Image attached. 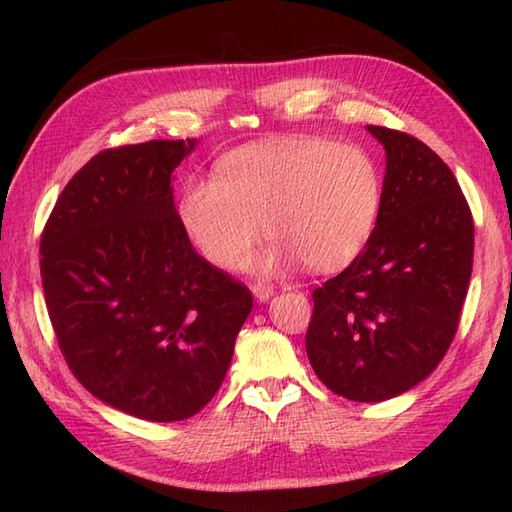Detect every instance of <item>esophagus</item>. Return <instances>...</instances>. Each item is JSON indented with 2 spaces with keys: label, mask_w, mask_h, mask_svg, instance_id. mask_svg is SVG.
<instances>
[{
  "label": "esophagus",
  "mask_w": 512,
  "mask_h": 512,
  "mask_svg": "<svg viewBox=\"0 0 512 512\" xmlns=\"http://www.w3.org/2000/svg\"><path fill=\"white\" fill-rule=\"evenodd\" d=\"M250 290H253V295L259 303H264V301L273 297V288H270L268 284H253V288H250Z\"/></svg>",
  "instance_id": "34e87169"
}]
</instances>
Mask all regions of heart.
Masks as SVG:
<instances>
[{
    "instance_id": "heart-1",
    "label": "heart",
    "mask_w": 512,
    "mask_h": 512,
    "mask_svg": "<svg viewBox=\"0 0 512 512\" xmlns=\"http://www.w3.org/2000/svg\"><path fill=\"white\" fill-rule=\"evenodd\" d=\"M378 211L367 151L306 136L231 151L217 178L191 180L180 200L184 231L217 268H242L268 228L277 239L253 262L262 275L303 262L317 273L343 268L372 237Z\"/></svg>"
}]
</instances>
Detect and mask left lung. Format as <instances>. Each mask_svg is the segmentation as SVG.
<instances>
[{"instance_id": "left-lung-1", "label": "left lung", "mask_w": 512, "mask_h": 512, "mask_svg": "<svg viewBox=\"0 0 512 512\" xmlns=\"http://www.w3.org/2000/svg\"><path fill=\"white\" fill-rule=\"evenodd\" d=\"M365 129L385 149L378 220L363 253L312 292L306 352L334 394L380 402L422 383L447 354L473 270V217L436 151Z\"/></svg>"}]
</instances>
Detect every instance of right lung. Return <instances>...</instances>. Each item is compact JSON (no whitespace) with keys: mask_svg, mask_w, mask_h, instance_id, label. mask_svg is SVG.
<instances>
[{"mask_svg":"<svg viewBox=\"0 0 512 512\" xmlns=\"http://www.w3.org/2000/svg\"><path fill=\"white\" fill-rule=\"evenodd\" d=\"M198 140L101 151L41 235V284L61 352L105 405L191 418L231 365L250 290L202 259L173 206V169Z\"/></svg>","mask_w":512,"mask_h":512,"instance_id":"add662e5","label":"right lung"}]
</instances>
